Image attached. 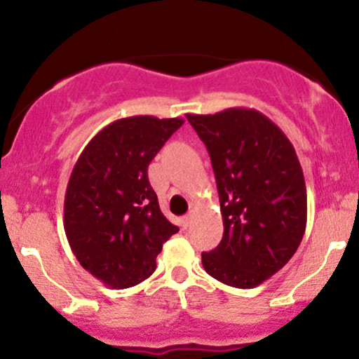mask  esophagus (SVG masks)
Masks as SVG:
<instances>
[{"label": "esophagus", "mask_w": 359, "mask_h": 359, "mask_svg": "<svg viewBox=\"0 0 359 359\" xmlns=\"http://www.w3.org/2000/svg\"><path fill=\"white\" fill-rule=\"evenodd\" d=\"M191 222H192V214H187V216H184V219H182L184 228H189V226H191Z\"/></svg>", "instance_id": "esophagus-1"}]
</instances>
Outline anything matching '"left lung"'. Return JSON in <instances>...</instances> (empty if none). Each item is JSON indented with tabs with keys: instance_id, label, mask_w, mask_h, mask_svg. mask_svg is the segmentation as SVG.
Instances as JSON below:
<instances>
[{
	"instance_id": "8db88e82",
	"label": "left lung",
	"mask_w": 359,
	"mask_h": 359,
	"mask_svg": "<svg viewBox=\"0 0 359 359\" xmlns=\"http://www.w3.org/2000/svg\"><path fill=\"white\" fill-rule=\"evenodd\" d=\"M211 156L222 240L203 266L229 287L253 288L287 265L307 224L306 180L295 148L257 109L187 114Z\"/></svg>"
}]
</instances>
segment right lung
<instances>
[{
  "label": "right lung",
  "mask_w": 359,
  "mask_h": 359,
  "mask_svg": "<svg viewBox=\"0 0 359 359\" xmlns=\"http://www.w3.org/2000/svg\"><path fill=\"white\" fill-rule=\"evenodd\" d=\"M184 125L182 118L130 116L86 145L69 179L64 229L82 269L106 287L138 285L177 226L160 211L148 165Z\"/></svg>",
  "instance_id": "1"
}]
</instances>
